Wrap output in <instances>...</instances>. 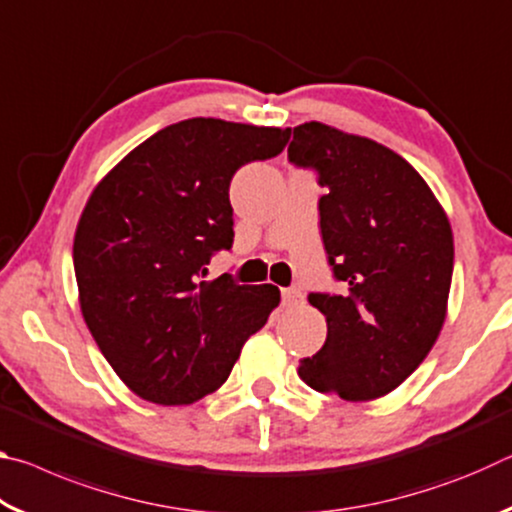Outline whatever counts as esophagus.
I'll return each mask as SVG.
<instances>
[{"instance_id": "1", "label": "esophagus", "mask_w": 512, "mask_h": 512, "mask_svg": "<svg viewBox=\"0 0 512 512\" xmlns=\"http://www.w3.org/2000/svg\"><path fill=\"white\" fill-rule=\"evenodd\" d=\"M302 302V293L298 289H282V305L296 307Z\"/></svg>"}]
</instances>
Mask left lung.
Returning <instances> with one entry per match:
<instances>
[{"label": "left lung", "instance_id": "obj_1", "mask_svg": "<svg viewBox=\"0 0 512 512\" xmlns=\"http://www.w3.org/2000/svg\"><path fill=\"white\" fill-rule=\"evenodd\" d=\"M289 162L318 173L320 235L343 293H309L327 339L298 375L318 393L366 402L420 366L445 323L454 237L402 155L320 121L293 128Z\"/></svg>", "mask_w": 512, "mask_h": 512}]
</instances>
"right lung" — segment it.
<instances>
[{
    "instance_id": "1",
    "label": "right lung",
    "mask_w": 512,
    "mask_h": 512,
    "mask_svg": "<svg viewBox=\"0 0 512 512\" xmlns=\"http://www.w3.org/2000/svg\"><path fill=\"white\" fill-rule=\"evenodd\" d=\"M289 135L212 117L178 121L92 192L74 237L81 311L103 357L142 400L176 406L214 393L280 305L273 284L203 277L212 255L235 241L232 176L282 153Z\"/></svg>"
}]
</instances>
